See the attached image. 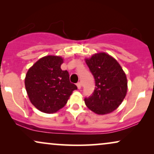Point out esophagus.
<instances>
[{"mask_svg": "<svg viewBox=\"0 0 154 154\" xmlns=\"http://www.w3.org/2000/svg\"><path fill=\"white\" fill-rule=\"evenodd\" d=\"M76 85H77V87H78V88H79V89H81V83H80V82H79V83L76 84Z\"/></svg>", "mask_w": 154, "mask_h": 154, "instance_id": "obj_1", "label": "esophagus"}]
</instances>
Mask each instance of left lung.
I'll return each instance as SVG.
<instances>
[{"mask_svg":"<svg viewBox=\"0 0 154 154\" xmlns=\"http://www.w3.org/2000/svg\"><path fill=\"white\" fill-rule=\"evenodd\" d=\"M85 62L95 81L93 93L84 100L86 106L97 114L112 112L127 93L125 73L119 62L105 52L94 54Z\"/></svg>","mask_w":154,"mask_h":154,"instance_id":"left-lung-1","label":"left lung"}]
</instances>
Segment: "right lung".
<instances>
[{"instance_id": "add662e5", "label": "right lung", "mask_w": 154, "mask_h": 154, "mask_svg": "<svg viewBox=\"0 0 154 154\" xmlns=\"http://www.w3.org/2000/svg\"><path fill=\"white\" fill-rule=\"evenodd\" d=\"M63 59L48 55L40 59L27 71L25 87L31 102L46 113H55L67 103L75 84L69 81L66 70L61 69Z\"/></svg>"}]
</instances>
